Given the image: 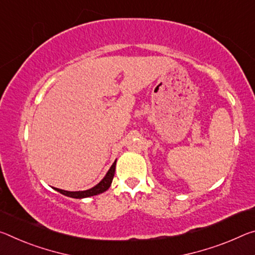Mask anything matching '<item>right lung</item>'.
<instances>
[{"mask_svg":"<svg viewBox=\"0 0 255 255\" xmlns=\"http://www.w3.org/2000/svg\"><path fill=\"white\" fill-rule=\"evenodd\" d=\"M115 171H116V161L111 165V168L109 169V171L106 175V177H104V178L101 180L98 185L94 186V187L91 189H87V191H79V192H68V191H63V189L55 188V191L60 192L66 196L72 197V199H84V197L98 195V194H100V193L106 192L107 189L110 187L112 179H113V176H115Z\"/></svg>","mask_w":255,"mask_h":255,"instance_id":"obj_1","label":"right lung"}]
</instances>
